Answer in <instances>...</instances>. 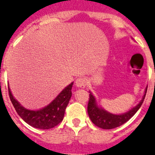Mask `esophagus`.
I'll return each instance as SVG.
<instances>
[{
  "mask_svg": "<svg viewBox=\"0 0 155 155\" xmlns=\"http://www.w3.org/2000/svg\"><path fill=\"white\" fill-rule=\"evenodd\" d=\"M75 86L78 87H84L86 86V84H87V81L85 80V78L79 77L75 80Z\"/></svg>",
  "mask_w": 155,
  "mask_h": 155,
  "instance_id": "34e87169",
  "label": "esophagus"
}]
</instances>
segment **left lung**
<instances>
[{
	"label": "left lung",
	"mask_w": 155,
	"mask_h": 155,
	"mask_svg": "<svg viewBox=\"0 0 155 155\" xmlns=\"http://www.w3.org/2000/svg\"><path fill=\"white\" fill-rule=\"evenodd\" d=\"M147 91V87L145 90V94L142 97V101L139 102L138 104H137V106H135L134 108H133L132 109H130L126 113L119 114V115L108 113L101 107H99L96 101L95 97L92 95V92H89V101L87 104V113H88L90 119L94 125L101 128V129H104V130H111V129L118 127V126L125 124L137 113V111L139 109L144 101Z\"/></svg>",
	"instance_id": "1"
}]
</instances>
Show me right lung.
<instances>
[{
	"instance_id": "right-lung-1",
	"label": "right lung",
	"mask_w": 155,
	"mask_h": 155,
	"mask_svg": "<svg viewBox=\"0 0 155 155\" xmlns=\"http://www.w3.org/2000/svg\"><path fill=\"white\" fill-rule=\"evenodd\" d=\"M73 83L67 86L51 103L39 110H30L24 108L15 100L8 87V95L18 114L32 127L40 130L52 129L63 120L65 109L71 97Z\"/></svg>"
}]
</instances>
